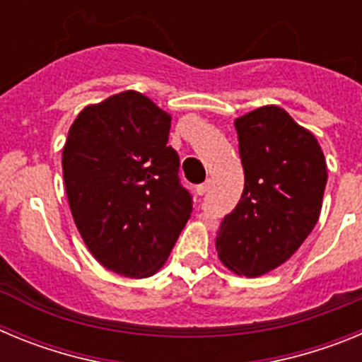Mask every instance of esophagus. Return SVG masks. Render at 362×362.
Here are the masks:
<instances>
[{"label":"esophagus","instance_id":"34e87169","mask_svg":"<svg viewBox=\"0 0 362 362\" xmlns=\"http://www.w3.org/2000/svg\"><path fill=\"white\" fill-rule=\"evenodd\" d=\"M209 190H210V181H204V183H201L199 187H197V194H199V196H204Z\"/></svg>","mask_w":362,"mask_h":362}]
</instances>
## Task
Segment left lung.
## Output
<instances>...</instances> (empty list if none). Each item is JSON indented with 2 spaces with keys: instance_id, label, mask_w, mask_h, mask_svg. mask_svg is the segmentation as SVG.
<instances>
[{
  "instance_id": "left-lung-1",
  "label": "left lung",
  "mask_w": 362,
  "mask_h": 362,
  "mask_svg": "<svg viewBox=\"0 0 362 362\" xmlns=\"http://www.w3.org/2000/svg\"><path fill=\"white\" fill-rule=\"evenodd\" d=\"M233 124L245 190L221 223L216 248L226 268L257 277L288 261L308 238L328 172L317 139L283 108L267 105Z\"/></svg>"
}]
</instances>
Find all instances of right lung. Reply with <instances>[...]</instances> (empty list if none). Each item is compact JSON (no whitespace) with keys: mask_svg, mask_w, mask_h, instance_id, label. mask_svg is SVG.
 <instances>
[{"mask_svg":"<svg viewBox=\"0 0 362 362\" xmlns=\"http://www.w3.org/2000/svg\"><path fill=\"white\" fill-rule=\"evenodd\" d=\"M170 121L146 95L121 92L83 108L63 148L74 223L99 263L124 277L156 274L190 219Z\"/></svg>","mask_w":362,"mask_h":362,"instance_id":"add662e5","label":"right lung"}]
</instances>
